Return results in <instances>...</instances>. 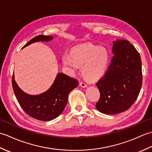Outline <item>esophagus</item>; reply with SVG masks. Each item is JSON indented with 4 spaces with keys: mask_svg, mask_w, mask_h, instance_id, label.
I'll list each match as a JSON object with an SVG mask.
<instances>
[{
    "mask_svg": "<svg viewBox=\"0 0 152 152\" xmlns=\"http://www.w3.org/2000/svg\"><path fill=\"white\" fill-rule=\"evenodd\" d=\"M80 86L82 87V88H86V87H88V85L86 84L85 82H80Z\"/></svg>",
    "mask_w": 152,
    "mask_h": 152,
    "instance_id": "1",
    "label": "esophagus"
}]
</instances>
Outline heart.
<instances>
[{"label":"heart","mask_w":152,"mask_h":152,"mask_svg":"<svg viewBox=\"0 0 152 152\" xmlns=\"http://www.w3.org/2000/svg\"><path fill=\"white\" fill-rule=\"evenodd\" d=\"M64 64L71 70H76L82 66V72L86 78L95 80L106 72L109 63V53L104 47L92 44L80 45L72 52L63 54Z\"/></svg>","instance_id":"1"}]
</instances>
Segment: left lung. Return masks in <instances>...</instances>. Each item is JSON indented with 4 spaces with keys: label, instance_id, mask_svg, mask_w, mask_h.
Here are the masks:
<instances>
[{
    "label": "left lung",
    "instance_id": "left-lung-1",
    "mask_svg": "<svg viewBox=\"0 0 152 152\" xmlns=\"http://www.w3.org/2000/svg\"><path fill=\"white\" fill-rule=\"evenodd\" d=\"M114 56L104 76L96 83L100 99L95 107L106 114H115L129 108L136 101L142 83L139 53L127 40L115 41Z\"/></svg>",
    "mask_w": 152,
    "mask_h": 152
}]
</instances>
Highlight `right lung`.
<instances>
[{"instance_id":"1","label":"right lung","mask_w":152,"mask_h":152,"mask_svg":"<svg viewBox=\"0 0 152 152\" xmlns=\"http://www.w3.org/2000/svg\"><path fill=\"white\" fill-rule=\"evenodd\" d=\"M52 37L38 35L33 38L23 47L38 41H49ZM78 86V80L59 73L54 83L47 91L38 95H30L22 91L12 76V87L19 105L31 117L41 121H50L58 117L67 104L70 91Z\"/></svg>"}]
</instances>
